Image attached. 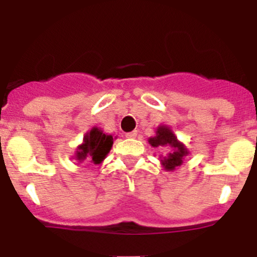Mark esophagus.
<instances>
[{
    "label": "esophagus",
    "instance_id": "34e87169",
    "mask_svg": "<svg viewBox=\"0 0 257 257\" xmlns=\"http://www.w3.org/2000/svg\"><path fill=\"white\" fill-rule=\"evenodd\" d=\"M137 136H138V132H137V131L129 132V133H126V134H125L126 138H136Z\"/></svg>",
    "mask_w": 257,
    "mask_h": 257
}]
</instances>
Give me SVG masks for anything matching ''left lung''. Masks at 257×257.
I'll return each mask as SVG.
<instances>
[{"mask_svg":"<svg viewBox=\"0 0 257 257\" xmlns=\"http://www.w3.org/2000/svg\"><path fill=\"white\" fill-rule=\"evenodd\" d=\"M155 133L157 134L154 137H152V138L148 139V142L154 148H172V152L167 157L163 158L160 162H162L165 170L173 172V170H175V168L180 167L183 164L184 158L189 154L188 149L185 148V145L178 141V138L175 137V134L173 133V131L169 126H158Z\"/></svg>","mask_w":257,"mask_h":257,"instance_id":"8db88e82","label":"left lung"}]
</instances>
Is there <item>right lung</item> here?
<instances>
[{"label":"right lung","mask_w":257,"mask_h":257,"mask_svg":"<svg viewBox=\"0 0 257 257\" xmlns=\"http://www.w3.org/2000/svg\"><path fill=\"white\" fill-rule=\"evenodd\" d=\"M113 145V137L103 133L99 128L94 126L83 138V143L77 148L76 159L79 162L87 160L93 164H100Z\"/></svg>","instance_id":"1"}]
</instances>
